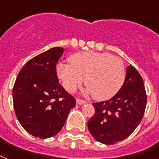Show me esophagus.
Returning <instances> with one entry per match:
<instances>
[{
  "label": "esophagus",
  "mask_w": 159,
  "mask_h": 159,
  "mask_svg": "<svg viewBox=\"0 0 159 159\" xmlns=\"http://www.w3.org/2000/svg\"><path fill=\"white\" fill-rule=\"evenodd\" d=\"M76 103H77V104H79V105H81V104H86V101L85 100H82V99H76Z\"/></svg>",
  "instance_id": "1"
}]
</instances>
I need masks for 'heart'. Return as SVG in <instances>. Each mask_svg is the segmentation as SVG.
Masks as SVG:
<instances>
[{
	"mask_svg": "<svg viewBox=\"0 0 159 159\" xmlns=\"http://www.w3.org/2000/svg\"><path fill=\"white\" fill-rule=\"evenodd\" d=\"M70 64L60 63L57 75L69 92L83 83L97 100L114 97L124 84L126 70L121 59L106 52H80L70 57Z\"/></svg>",
	"mask_w": 159,
	"mask_h": 159,
	"instance_id": "heart-1",
	"label": "heart"
}]
</instances>
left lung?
<instances>
[{"label": "left lung", "instance_id": "8db88e82", "mask_svg": "<svg viewBox=\"0 0 159 159\" xmlns=\"http://www.w3.org/2000/svg\"><path fill=\"white\" fill-rule=\"evenodd\" d=\"M147 104L143 80L130 65L118 93L106 101L93 103L95 112L88 122L93 139L104 144L125 139L140 124Z\"/></svg>", "mask_w": 159, "mask_h": 159}]
</instances>
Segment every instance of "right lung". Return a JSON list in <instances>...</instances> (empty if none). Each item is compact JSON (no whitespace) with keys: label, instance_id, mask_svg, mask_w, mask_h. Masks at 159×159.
Returning a JSON list of instances; mask_svg holds the SVG:
<instances>
[{"label":"right lung","instance_id":"add662e5","mask_svg":"<svg viewBox=\"0 0 159 159\" xmlns=\"http://www.w3.org/2000/svg\"><path fill=\"white\" fill-rule=\"evenodd\" d=\"M64 50L51 48L30 60L13 87V104L20 124L30 134L40 139L57 134L75 106V99L59 83L56 73Z\"/></svg>","mask_w":159,"mask_h":159}]
</instances>
